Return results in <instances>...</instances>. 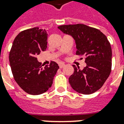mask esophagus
Wrapping results in <instances>:
<instances>
[{
	"instance_id": "obj_1",
	"label": "esophagus",
	"mask_w": 124,
	"mask_h": 124,
	"mask_svg": "<svg viewBox=\"0 0 124 124\" xmlns=\"http://www.w3.org/2000/svg\"><path fill=\"white\" fill-rule=\"evenodd\" d=\"M65 66V64L64 63H60L59 64V66H60V68H63L64 67V66Z\"/></svg>"
}]
</instances>
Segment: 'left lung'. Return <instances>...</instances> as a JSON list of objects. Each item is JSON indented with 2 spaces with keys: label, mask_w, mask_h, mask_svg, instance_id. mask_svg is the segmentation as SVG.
<instances>
[{
  "label": "left lung",
  "mask_w": 124,
  "mask_h": 124,
  "mask_svg": "<svg viewBox=\"0 0 124 124\" xmlns=\"http://www.w3.org/2000/svg\"><path fill=\"white\" fill-rule=\"evenodd\" d=\"M62 32L72 36L76 44V55L86 56V66L80 70L73 65L74 73L69 78L75 91L91 94L101 88L112 70V48L101 31L82 24L58 26Z\"/></svg>",
  "instance_id": "8db88e82"
}]
</instances>
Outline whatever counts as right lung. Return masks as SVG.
I'll return each instance as SVG.
<instances>
[{"instance_id": "obj_1", "label": "right lung", "mask_w": 124, "mask_h": 124, "mask_svg": "<svg viewBox=\"0 0 124 124\" xmlns=\"http://www.w3.org/2000/svg\"><path fill=\"white\" fill-rule=\"evenodd\" d=\"M48 31L38 27L20 32L14 40L9 54L13 77L24 91L32 95L44 93L52 86L59 66L51 61L42 67L36 56L47 48Z\"/></svg>"}]
</instances>
